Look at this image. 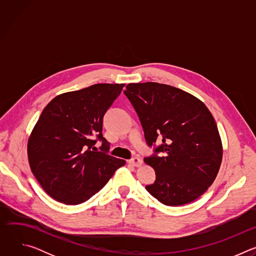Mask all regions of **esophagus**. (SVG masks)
I'll return each instance as SVG.
<instances>
[{
  "label": "esophagus",
  "instance_id": "1",
  "mask_svg": "<svg viewBox=\"0 0 256 256\" xmlns=\"http://www.w3.org/2000/svg\"><path fill=\"white\" fill-rule=\"evenodd\" d=\"M128 163H130V165H132V166H136V167H140V166L142 164V160H140V158H138V157L132 158V159L128 161Z\"/></svg>",
  "mask_w": 256,
  "mask_h": 256
}]
</instances>
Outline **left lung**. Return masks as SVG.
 Here are the masks:
<instances>
[{
  "label": "left lung",
  "mask_w": 256,
  "mask_h": 256,
  "mask_svg": "<svg viewBox=\"0 0 256 256\" xmlns=\"http://www.w3.org/2000/svg\"><path fill=\"white\" fill-rule=\"evenodd\" d=\"M124 92L140 118L147 144L154 149L144 158L156 173L155 182L146 190L170 206L200 198L214 182L223 155L208 107L188 92L159 83L128 84Z\"/></svg>",
  "instance_id": "left-lung-1"
}]
</instances>
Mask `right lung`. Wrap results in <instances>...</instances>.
I'll use <instances>...</instances> for the list:
<instances>
[{"label": "right lung", "instance_id": "1", "mask_svg": "<svg viewBox=\"0 0 256 256\" xmlns=\"http://www.w3.org/2000/svg\"><path fill=\"white\" fill-rule=\"evenodd\" d=\"M124 86L95 84L64 93L44 109L28 140V160L36 179L56 200H88L126 164L108 154L110 147L102 134L103 116Z\"/></svg>", "mask_w": 256, "mask_h": 256}]
</instances>
